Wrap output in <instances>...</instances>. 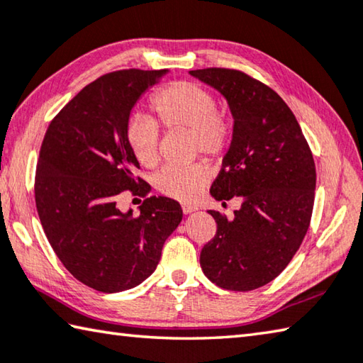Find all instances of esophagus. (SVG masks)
<instances>
[{
	"mask_svg": "<svg viewBox=\"0 0 363 363\" xmlns=\"http://www.w3.org/2000/svg\"><path fill=\"white\" fill-rule=\"evenodd\" d=\"M199 208L196 206H194V204H182V213L184 214H190V213H194V211H196Z\"/></svg>",
	"mask_w": 363,
	"mask_h": 363,
	"instance_id": "1",
	"label": "esophagus"
}]
</instances>
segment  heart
<instances>
[{
	"label": "heart",
	"instance_id": "obj_1",
	"mask_svg": "<svg viewBox=\"0 0 363 363\" xmlns=\"http://www.w3.org/2000/svg\"><path fill=\"white\" fill-rule=\"evenodd\" d=\"M150 109L164 130H187L190 155L203 154L222 160L233 143L232 117L217 109V100L203 85L192 81L164 84L149 100ZM125 138L131 152L143 167L154 168L160 162V127L146 116L131 117ZM209 181V171L201 163L167 167L155 177V186L169 199L190 201Z\"/></svg>",
	"mask_w": 363,
	"mask_h": 363
}]
</instances>
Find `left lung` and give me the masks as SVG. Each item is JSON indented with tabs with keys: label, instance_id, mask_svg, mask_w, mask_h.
I'll use <instances>...</instances> for the list:
<instances>
[{
	"label": "left lung",
	"instance_id": "obj_1",
	"mask_svg": "<svg viewBox=\"0 0 363 363\" xmlns=\"http://www.w3.org/2000/svg\"><path fill=\"white\" fill-rule=\"evenodd\" d=\"M190 74L227 98L235 121L233 143L211 186L217 201L238 196L232 220L219 211L214 238L200 265L216 286L247 292L273 281L298 250L311 223L315 164L305 135L284 100L246 72L230 68Z\"/></svg>",
	"mask_w": 363,
	"mask_h": 363
}]
</instances>
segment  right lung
Segmentation results:
<instances>
[{"mask_svg":"<svg viewBox=\"0 0 363 363\" xmlns=\"http://www.w3.org/2000/svg\"><path fill=\"white\" fill-rule=\"evenodd\" d=\"M164 74L133 68L100 76L52 118L39 150L35 201L44 233L63 267L98 292L147 279L182 220L179 203L149 196L125 138L131 108ZM123 191L145 199L138 218L116 208Z\"/></svg>","mask_w":363,"mask_h":363,"instance_id":"right-lung-1","label":"right lung"}]
</instances>
